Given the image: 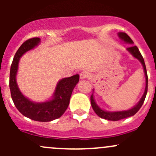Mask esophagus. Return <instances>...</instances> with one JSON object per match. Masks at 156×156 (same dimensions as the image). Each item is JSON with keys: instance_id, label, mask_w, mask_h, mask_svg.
Here are the masks:
<instances>
[{"instance_id": "obj_1", "label": "esophagus", "mask_w": 156, "mask_h": 156, "mask_svg": "<svg viewBox=\"0 0 156 156\" xmlns=\"http://www.w3.org/2000/svg\"><path fill=\"white\" fill-rule=\"evenodd\" d=\"M90 77V73L87 71H83L82 72H81V74H80V78H81V80H84V79H86V78H89Z\"/></svg>"}]
</instances>
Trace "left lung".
<instances>
[{
	"mask_svg": "<svg viewBox=\"0 0 156 156\" xmlns=\"http://www.w3.org/2000/svg\"><path fill=\"white\" fill-rule=\"evenodd\" d=\"M118 35L119 37L126 44H133V41L131 40L130 37L126 34V33L124 32H119L118 33ZM127 50L133 56L134 58L137 59L140 62V63L142 64L143 68H144V72L145 74L146 77V87H145V90H144V94H143L142 97L140 98V101L135 105L133 107H132L130 109L127 110H124V111H114V112H110V111H106V110L103 109L97 104L95 101V99H94V90H93V94L90 97V103L91 106H92L93 109L94 110V112H96V114L99 116V117L102 118V119H106V120L109 121H119L121 119H126V118L130 117V116H133L139 111L140 108H141L142 105L144 104V102L145 100L146 94H147V89H148V76H147V72H146V68L145 65V62H144V59L143 58L142 55H141L140 52L139 51V49L137 48L136 46H130V48H127Z\"/></svg>",
	"mask_w": 156,
	"mask_h": 156,
	"instance_id": "obj_1",
	"label": "left lung"
}]
</instances>
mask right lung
Segmentation results:
<instances>
[{
    "mask_svg": "<svg viewBox=\"0 0 156 156\" xmlns=\"http://www.w3.org/2000/svg\"><path fill=\"white\" fill-rule=\"evenodd\" d=\"M40 43L39 37H34L26 41L18 49L10 67V89L15 106L23 115L31 120L46 122L60 118L67 109L73 89L79 81V75L59 80L51 98L46 101L36 103L25 97L20 91L16 81L20 58L26 52L38 46Z\"/></svg>",
    "mask_w": 156,
    "mask_h": 156,
    "instance_id": "obj_1",
    "label": "right lung"
}]
</instances>
